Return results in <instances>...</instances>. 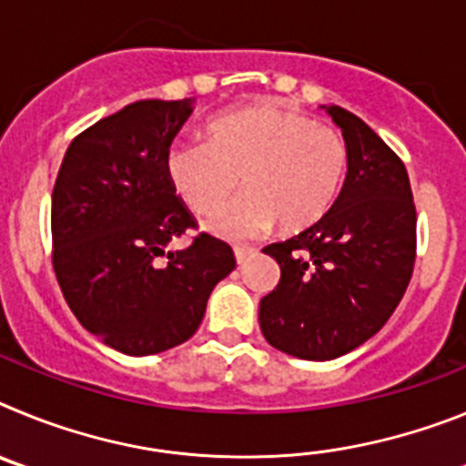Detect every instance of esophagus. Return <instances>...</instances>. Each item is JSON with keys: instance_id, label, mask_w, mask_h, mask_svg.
I'll use <instances>...</instances> for the list:
<instances>
[{"instance_id": "esophagus-1", "label": "esophagus", "mask_w": 466, "mask_h": 466, "mask_svg": "<svg viewBox=\"0 0 466 466\" xmlns=\"http://www.w3.org/2000/svg\"><path fill=\"white\" fill-rule=\"evenodd\" d=\"M233 252H236V261L240 263H245V261H249V258L254 257V247H245V245H236L233 247Z\"/></svg>"}]
</instances>
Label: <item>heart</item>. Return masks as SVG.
<instances>
[{
	"mask_svg": "<svg viewBox=\"0 0 466 466\" xmlns=\"http://www.w3.org/2000/svg\"><path fill=\"white\" fill-rule=\"evenodd\" d=\"M348 172V144L336 127L282 105L242 106L208 126V142H177L166 175L191 212L218 209L243 182L248 191L208 221L230 240H249L279 219L317 224L333 208Z\"/></svg>",
	"mask_w": 466,
	"mask_h": 466,
	"instance_id": "1",
	"label": "heart"
}]
</instances>
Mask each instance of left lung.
<instances>
[{
    "label": "left lung",
    "mask_w": 466,
    "mask_h": 466,
    "mask_svg": "<svg viewBox=\"0 0 466 466\" xmlns=\"http://www.w3.org/2000/svg\"><path fill=\"white\" fill-rule=\"evenodd\" d=\"M348 144V175L333 208L299 236L263 247L279 282L258 306L273 348L300 360H336L380 331L415 263L409 172L371 127L329 106Z\"/></svg>",
    "instance_id": "left-lung-1"
}]
</instances>
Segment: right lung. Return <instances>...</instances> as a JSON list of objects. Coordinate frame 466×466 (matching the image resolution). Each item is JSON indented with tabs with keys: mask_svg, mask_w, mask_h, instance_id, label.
Listing matches in <instances>:
<instances>
[{
	"mask_svg": "<svg viewBox=\"0 0 466 466\" xmlns=\"http://www.w3.org/2000/svg\"><path fill=\"white\" fill-rule=\"evenodd\" d=\"M193 111L187 100H139L69 144L51 200L53 270L81 327L123 355L184 343L208 299L236 268L230 245L198 233L166 175V154Z\"/></svg>",
	"mask_w": 466,
	"mask_h": 466,
	"instance_id": "add662e5",
	"label": "right lung"
}]
</instances>
